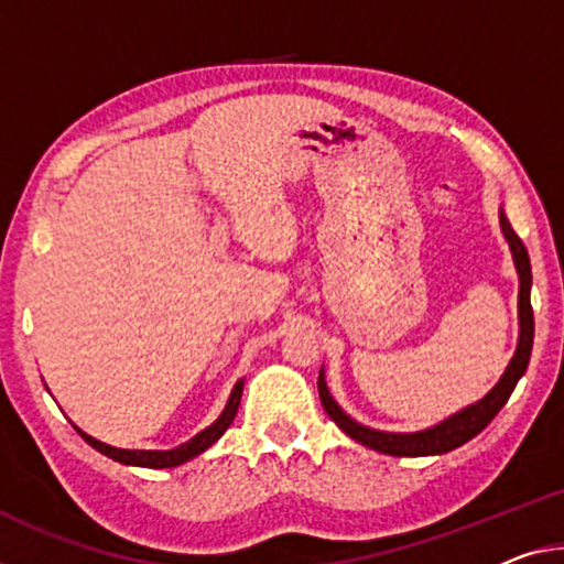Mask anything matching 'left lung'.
Listing matches in <instances>:
<instances>
[{"label": "left lung", "mask_w": 564, "mask_h": 564, "mask_svg": "<svg viewBox=\"0 0 564 564\" xmlns=\"http://www.w3.org/2000/svg\"><path fill=\"white\" fill-rule=\"evenodd\" d=\"M499 224H501V234H505V239L509 241V249H512L514 267L519 274V343H517L514 358L509 360V366L505 370V376L499 378V383L494 386L481 401L466 405L464 411L448 415L446 421L436 423V426H431L426 431H415V433H388V431L368 429L362 426V423L352 421L350 415L335 403V398L330 395V391H327L325 370H319L317 391H319V401H323V409L337 423V426L348 433L350 438L358 441V444L388 456H438V454L454 452V448L464 446L466 441H471L476 433H481L489 426L494 415L501 411V405L509 401L517 380L524 376L527 366H530V355H532V340H534V315H532V302H530L532 267H530V254H527L522 239L514 234L512 224L507 221L505 212H499Z\"/></svg>", "instance_id": "left-lung-1"}]
</instances>
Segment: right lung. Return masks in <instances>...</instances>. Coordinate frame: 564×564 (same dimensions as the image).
<instances>
[{"instance_id":"obj_1","label":"right lung","mask_w":564,"mask_h":564,"mask_svg":"<svg viewBox=\"0 0 564 564\" xmlns=\"http://www.w3.org/2000/svg\"><path fill=\"white\" fill-rule=\"evenodd\" d=\"M241 391H245V380H237V386L231 388V395L227 401V409L221 411L219 419H216L209 429H204L202 433H196L192 441H186V444H181L176 448H171V452H143V448H116V446H108L102 444V441L88 436V433L77 429V433L88 441V444L95 448V452L106 454L108 458L118 464H128V466H143V469H171V466H181L186 464L188 458H194L198 454H204L206 448L212 444H216L224 436V431L231 426L234 415L239 411V401H241Z\"/></svg>"}]
</instances>
